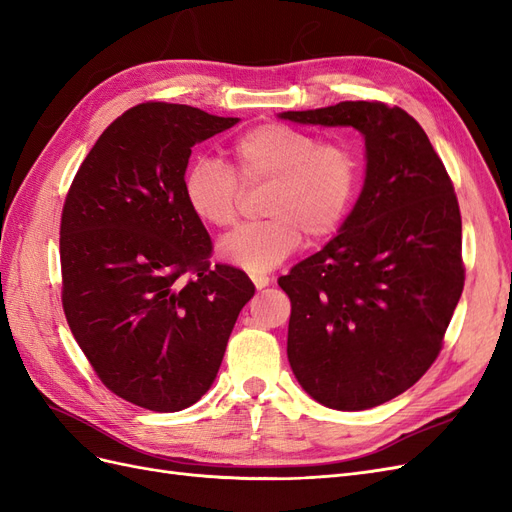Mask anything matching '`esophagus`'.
<instances>
[{
  "instance_id": "esophagus-1",
  "label": "esophagus",
  "mask_w": 512,
  "mask_h": 512,
  "mask_svg": "<svg viewBox=\"0 0 512 512\" xmlns=\"http://www.w3.org/2000/svg\"><path fill=\"white\" fill-rule=\"evenodd\" d=\"M250 280L254 282V286H256L258 290H262L265 286H269L271 277H269V275H265V273H252V275H250Z\"/></svg>"
}]
</instances>
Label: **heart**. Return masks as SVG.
<instances>
[{
  "label": "heart",
  "mask_w": 512,
  "mask_h": 512,
  "mask_svg": "<svg viewBox=\"0 0 512 512\" xmlns=\"http://www.w3.org/2000/svg\"><path fill=\"white\" fill-rule=\"evenodd\" d=\"M230 166L198 160L183 177L194 218L213 228L239 220L243 185H269L262 213L269 220L243 226L220 243V256L239 269L271 271L303 243L327 239L344 226L361 183V160L339 141L284 123H260L228 149Z\"/></svg>",
  "instance_id": "obj_1"
}]
</instances>
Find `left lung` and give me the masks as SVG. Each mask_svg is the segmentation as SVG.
I'll use <instances>...</instances> for the list:
<instances>
[{"label":"left lung","instance_id":"8db88e82","mask_svg":"<svg viewBox=\"0 0 512 512\" xmlns=\"http://www.w3.org/2000/svg\"><path fill=\"white\" fill-rule=\"evenodd\" d=\"M280 117L365 136V185L342 230L277 284L303 389L333 410L380 406L438 359L466 282L453 181L399 106L359 100Z\"/></svg>","mask_w":512,"mask_h":512}]
</instances>
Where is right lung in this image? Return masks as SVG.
Segmentation results:
<instances>
[{"instance_id":"obj_1","label":"right lung","mask_w":512,"mask_h":512,"mask_svg":"<svg viewBox=\"0 0 512 512\" xmlns=\"http://www.w3.org/2000/svg\"><path fill=\"white\" fill-rule=\"evenodd\" d=\"M185 104L128 108L91 147L59 226L61 305L108 391L153 412L190 408L213 384L254 284L211 265L183 196L192 147L235 126Z\"/></svg>"}]
</instances>
